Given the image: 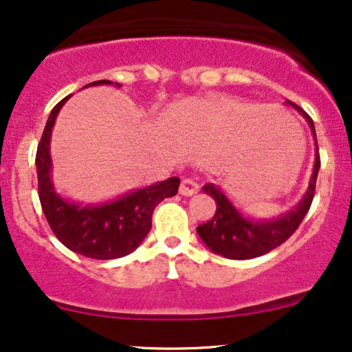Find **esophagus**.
<instances>
[{
	"mask_svg": "<svg viewBox=\"0 0 352 352\" xmlns=\"http://www.w3.org/2000/svg\"><path fill=\"white\" fill-rule=\"evenodd\" d=\"M199 190V186L197 182L193 179H184L180 182V195H184V197H191V195H195L197 191Z\"/></svg>",
	"mask_w": 352,
	"mask_h": 352,
	"instance_id": "1",
	"label": "esophagus"
}]
</instances>
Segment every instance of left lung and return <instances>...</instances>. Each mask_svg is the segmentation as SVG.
I'll list each match as a JSON object with an SVG mask.
<instances>
[{"mask_svg": "<svg viewBox=\"0 0 352 352\" xmlns=\"http://www.w3.org/2000/svg\"><path fill=\"white\" fill-rule=\"evenodd\" d=\"M286 104L291 105L305 118L314 135L315 162L307 191L291 211L283 212L281 216L270 217V219H253L252 216H245L235 206L232 199L221 190V186L214 184L204 185V193L209 195L216 201V212L212 219L198 226L197 232L204 245L216 255L230 258V260H250V258L265 255V253L281 245L283 242H286L296 232V229L299 228L302 219L309 211L310 204H312L315 184H317V175L320 170V155L315 126L312 118L300 107L289 100Z\"/></svg>", "mask_w": 352, "mask_h": 352, "instance_id": "8db88e82", "label": "left lung"}]
</instances>
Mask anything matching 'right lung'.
<instances>
[{
    "mask_svg": "<svg viewBox=\"0 0 352 352\" xmlns=\"http://www.w3.org/2000/svg\"><path fill=\"white\" fill-rule=\"evenodd\" d=\"M112 81H96L87 86H112ZM115 86L122 87L118 82ZM71 96L58 102L47 120L45 130L37 148L35 167L38 179V198L43 214L58 240L71 252L94 258L113 260L135 252L149 234L153 211L162 199L179 191V177L157 182L144 188H136L122 197L102 203H76L55 190L50 155L52 130L61 107Z\"/></svg>",
    "mask_w": 352,
    "mask_h": 352,
    "instance_id": "obj_1",
    "label": "right lung"
}]
</instances>
